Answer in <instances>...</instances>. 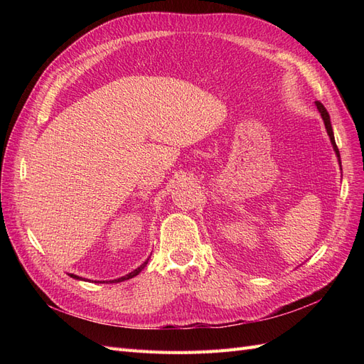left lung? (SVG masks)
Masks as SVG:
<instances>
[{"label":"left lung","mask_w":364,"mask_h":364,"mask_svg":"<svg viewBox=\"0 0 364 364\" xmlns=\"http://www.w3.org/2000/svg\"><path fill=\"white\" fill-rule=\"evenodd\" d=\"M316 106H317V109H318V112H321V115H322V119H323V123H325V129H326V132H328L329 139H331L333 149H334L336 155H337V158H338V162H340V153H338V149H337V144H336V139H334L333 127H331V121H329V114H328V111L325 109V106H323L321 102H316Z\"/></svg>","instance_id":"1"}]
</instances>
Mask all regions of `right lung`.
<instances>
[{"mask_svg": "<svg viewBox=\"0 0 364 364\" xmlns=\"http://www.w3.org/2000/svg\"><path fill=\"white\" fill-rule=\"evenodd\" d=\"M147 262H149V259H146L144 262H142L141 264V266L138 267V269H135L134 272H130L129 274H126V277H121V278H118V279H114V281H111V282H121V281H126V279H130V278H134V277H136V274L142 270V269H144L146 266H147ZM70 277L71 278H74V279H82L80 277H77V274H73V273H70ZM97 282V281H95Z\"/></svg>", "mask_w": 364, "mask_h": 364, "instance_id": "obj_1", "label": "right lung"}]
</instances>
